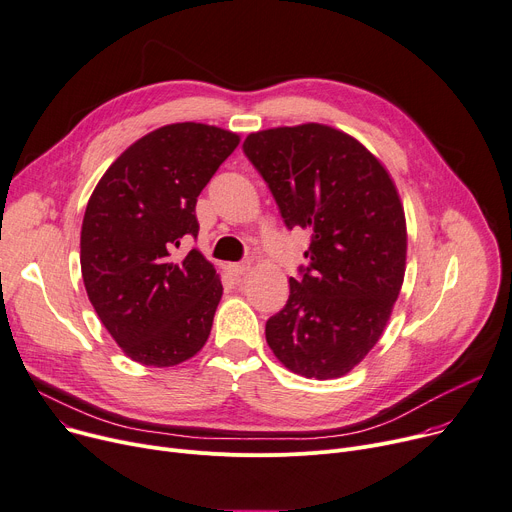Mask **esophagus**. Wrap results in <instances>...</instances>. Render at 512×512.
<instances>
[{
	"label": "esophagus",
	"mask_w": 512,
	"mask_h": 512,
	"mask_svg": "<svg viewBox=\"0 0 512 512\" xmlns=\"http://www.w3.org/2000/svg\"><path fill=\"white\" fill-rule=\"evenodd\" d=\"M249 263H228L226 265V269H228V274H232V276H245L247 274V271H249Z\"/></svg>",
	"instance_id": "1"
}]
</instances>
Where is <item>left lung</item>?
Segmentation results:
<instances>
[{"label":"left lung","mask_w":512,"mask_h":512,"mask_svg":"<svg viewBox=\"0 0 512 512\" xmlns=\"http://www.w3.org/2000/svg\"><path fill=\"white\" fill-rule=\"evenodd\" d=\"M243 150L284 224L313 232L309 265L265 323L267 344L300 377H344L379 342L403 284L407 232L395 183L352 135L321 123L251 133Z\"/></svg>","instance_id":"left-lung-1"}]
</instances>
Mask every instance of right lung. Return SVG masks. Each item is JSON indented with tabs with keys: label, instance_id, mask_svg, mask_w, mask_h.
<instances>
[{
	"label": "right lung",
	"instance_id": "right-lung-1",
	"mask_svg": "<svg viewBox=\"0 0 512 512\" xmlns=\"http://www.w3.org/2000/svg\"><path fill=\"white\" fill-rule=\"evenodd\" d=\"M241 142L236 133L173 123L131 144L92 191L80 234L88 298L119 348L146 366H175L208 342L222 282L197 249L195 203Z\"/></svg>",
	"mask_w": 512,
	"mask_h": 512
}]
</instances>
